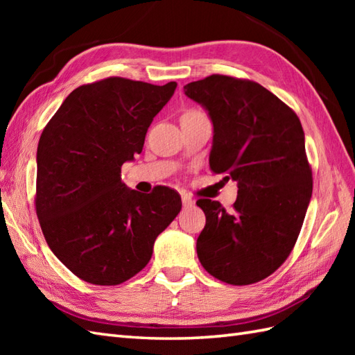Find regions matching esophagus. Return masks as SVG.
I'll use <instances>...</instances> for the list:
<instances>
[{
  "mask_svg": "<svg viewBox=\"0 0 355 355\" xmlns=\"http://www.w3.org/2000/svg\"><path fill=\"white\" fill-rule=\"evenodd\" d=\"M182 201H183V206H184V207H191V206L193 205L192 197H191V195H187V193H183V195H182Z\"/></svg>",
  "mask_w": 355,
  "mask_h": 355,
  "instance_id": "1",
  "label": "esophagus"
}]
</instances>
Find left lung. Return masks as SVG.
<instances>
[{"mask_svg":"<svg viewBox=\"0 0 355 355\" xmlns=\"http://www.w3.org/2000/svg\"><path fill=\"white\" fill-rule=\"evenodd\" d=\"M214 123L210 171L238 183L233 210L200 198L206 225L197 253L207 273L232 285L268 277L288 258L313 193L300 120L258 82L212 74L184 85Z\"/></svg>","mask_w":355,"mask_h":355,"instance_id":"obj_1","label":"left lung"}]
</instances>
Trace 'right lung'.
Here are the masks:
<instances>
[{
    "instance_id": "right-lung-1",
    "label": "right lung",
    "mask_w": 355,
    "mask_h": 355,
    "mask_svg": "<svg viewBox=\"0 0 355 355\" xmlns=\"http://www.w3.org/2000/svg\"><path fill=\"white\" fill-rule=\"evenodd\" d=\"M175 88L117 76L80 85L44 128L36 215L51 252L82 281L119 285L137 275L182 210L171 187L140 193L120 178Z\"/></svg>"
}]
</instances>
